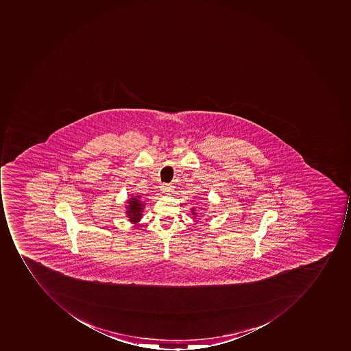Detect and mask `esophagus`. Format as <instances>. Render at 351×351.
Wrapping results in <instances>:
<instances>
[{
	"mask_svg": "<svg viewBox=\"0 0 351 351\" xmlns=\"http://www.w3.org/2000/svg\"><path fill=\"white\" fill-rule=\"evenodd\" d=\"M160 189H161V191H163V192H169V191H170L171 189H172V188H171L170 184H162L160 186Z\"/></svg>",
	"mask_w": 351,
	"mask_h": 351,
	"instance_id": "34e87169",
	"label": "esophagus"
}]
</instances>
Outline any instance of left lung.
<instances>
[{"label": "left lung", "instance_id": "left-lung-1", "mask_svg": "<svg viewBox=\"0 0 351 351\" xmlns=\"http://www.w3.org/2000/svg\"><path fill=\"white\" fill-rule=\"evenodd\" d=\"M192 212H193V215H195V216L197 215V213H196V212H195L194 208H192Z\"/></svg>", "mask_w": 351, "mask_h": 351}]
</instances>
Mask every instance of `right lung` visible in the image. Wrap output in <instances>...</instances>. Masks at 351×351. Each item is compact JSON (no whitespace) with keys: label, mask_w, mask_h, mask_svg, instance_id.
<instances>
[{"label":"right lung","mask_w":351,"mask_h":351,"mask_svg":"<svg viewBox=\"0 0 351 351\" xmlns=\"http://www.w3.org/2000/svg\"><path fill=\"white\" fill-rule=\"evenodd\" d=\"M126 204H129V206H126L128 208V217L130 218L132 222L139 221L141 215H143V210L145 208V204L141 202L140 200V196H136V197L131 198L128 200Z\"/></svg>","instance_id":"right-lung-1"}]
</instances>
